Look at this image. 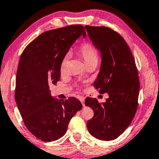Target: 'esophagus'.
Returning <instances> with one entry per match:
<instances>
[{
  "instance_id": "34e87169",
  "label": "esophagus",
  "mask_w": 159,
  "mask_h": 159,
  "mask_svg": "<svg viewBox=\"0 0 159 159\" xmlns=\"http://www.w3.org/2000/svg\"><path fill=\"white\" fill-rule=\"evenodd\" d=\"M80 101H81L82 106H84V97H80Z\"/></svg>"
}]
</instances>
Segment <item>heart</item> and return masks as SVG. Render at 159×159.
<instances>
[{
  "instance_id": "b5f03b06",
  "label": "heart",
  "mask_w": 159,
  "mask_h": 159,
  "mask_svg": "<svg viewBox=\"0 0 159 159\" xmlns=\"http://www.w3.org/2000/svg\"><path fill=\"white\" fill-rule=\"evenodd\" d=\"M79 53L80 56L83 58V59L87 65L90 64L93 62H97L98 61V52L96 49L95 48L94 46L93 45H91L90 43H83L81 46L79 48ZM69 61V55L66 54L64 56L63 58L61 64V71H64L65 68H66V65L68 64Z\"/></svg>"
}]
</instances>
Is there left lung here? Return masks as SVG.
<instances>
[{
    "instance_id": "8db88e82",
    "label": "left lung",
    "mask_w": 159,
    "mask_h": 159,
    "mask_svg": "<svg viewBox=\"0 0 159 159\" xmlns=\"http://www.w3.org/2000/svg\"><path fill=\"white\" fill-rule=\"evenodd\" d=\"M85 29L102 56L94 87L109 96L102 103L92 98L85 99V105L94 111L87 127L95 138L113 140L125 132L135 115L140 91L138 69L129 45L118 32L106 27L86 25Z\"/></svg>"
}]
</instances>
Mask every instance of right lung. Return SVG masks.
Instances as JSON below:
<instances>
[{
  "mask_svg": "<svg viewBox=\"0 0 159 159\" xmlns=\"http://www.w3.org/2000/svg\"><path fill=\"white\" fill-rule=\"evenodd\" d=\"M81 35L85 38L86 32L80 25L48 30L32 41L19 59L15 101L26 127L44 142L61 138L82 108L76 98L55 99L49 90L50 84L60 80L63 58Z\"/></svg>",
  "mask_w": 159,
  "mask_h": 159,
  "instance_id": "add662e5",
  "label": "right lung"
}]
</instances>
